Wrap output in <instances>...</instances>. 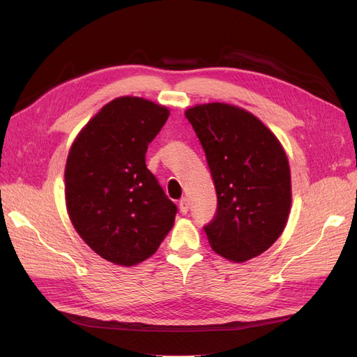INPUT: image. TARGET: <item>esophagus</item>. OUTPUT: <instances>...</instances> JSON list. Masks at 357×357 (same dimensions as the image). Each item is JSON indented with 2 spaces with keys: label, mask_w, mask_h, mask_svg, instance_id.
<instances>
[{
  "label": "esophagus",
  "mask_w": 357,
  "mask_h": 357,
  "mask_svg": "<svg viewBox=\"0 0 357 357\" xmlns=\"http://www.w3.org/2000/svg\"><path fill=\"white\" fill-rule=\"evenodd\" d=\"M178 208L181 214H186L189 211V199L188 198H181L178 202Z\"/></svg>",
  "instance_id": "esophagus-1"
}]
</instances>
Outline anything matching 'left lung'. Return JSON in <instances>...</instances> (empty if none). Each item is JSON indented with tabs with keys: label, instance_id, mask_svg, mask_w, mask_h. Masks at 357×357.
<instances>
[{
	"label": "left lung",
	"instance_id": "8db88e82",
	"mask_svg": "<svg viewBox=\"0 0 357 357\" xmlns=\"http://www.w3.org/2000/svg\"><path fill=\"white\" fill-rule=\"evenodd\" d=\"M185 116L211 171L218 211L204 226L213 250L245 262L271 247L287 223L290 168L283 146L256 116L240 107L208 102Z\"/></svg>",
	"mask_w": 357,
	"mask_h": 357
}]
</instances>
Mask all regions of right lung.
<instances>
[{
  "label": "right lung",
  "mask_w": 357,
  "mask_h": 357,
  "mask_svg": "<svg viewBox=\"0 0 357 357\" xmlns=\"http://www.w3.org/2000/svg\"><path fill=\"white\" fill-rule=\"evenodd\" d=\"M169 116L138 96L105 104L75 137L66 165V202L74 229L105 261L134 266L152 256L177 207L146 167L149 143Z\"/></svg>",
  "instance_id": "right-lung-1"
}]
</instances>
